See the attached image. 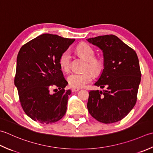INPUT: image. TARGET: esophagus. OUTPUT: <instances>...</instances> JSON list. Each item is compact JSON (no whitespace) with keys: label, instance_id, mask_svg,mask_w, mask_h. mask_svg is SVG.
<instances>
[{"label":"esophagus","instance_id":"34e87169","mask_svg":"<svg viewBox=\"0 0 153 153\" xmlns=\"http://www.w3.org/2000/svg\"><path fill=\"white\" fill-rule=\"evenodd\" d=\"M79 89H78V88H72V89H71V91H72V92L77 91H79Z\"/></svg>","mask_w":153,"mask_h":153}]
</instances>
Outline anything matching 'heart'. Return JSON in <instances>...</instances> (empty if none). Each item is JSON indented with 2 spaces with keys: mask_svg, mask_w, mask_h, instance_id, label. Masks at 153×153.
<instances>
[{
  "mask_svg": "<svg viewBox=\"0 0 153 153\" xmlns=\"http://www.w3.org/2000/svg\"><path fill=\"white\" fill-rule=\"evenodd\" d=\"M77 53L84 58L86 61L85 70L83 73H74L68 77V81L71 88H81L90 83L93 79L92 71L95 76H100L103 72L105 64L104 61L100 58L95 57V53L94 50L89 45L82 43L76 47ZM71 61V53L68 50L63 52L59 57L58 62L59 67L65 72L70 70ZM92 71L91 72L90 70Z\"/></svg>",
  "mask_w": 153,
  "mask_h": 153,
  "instance_id": "obj_1",
  "label": "heart"
}]
</instances>
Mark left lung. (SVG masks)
<instances>
[{"label":"left lung","mask_w":153,"mask_h":153,"mask_svg":"<svg viewBox=\"0 0 153 153\" xmlns=\"http://www.w3.org/2000/svg\"><path fill=\"white\" fill-rule=\"evenodd\" d=\"M103 50L104 70L95 85L103 91L91 90L88 111L103 123L121 121L129 113L137 100L141 78L138 56L115 35H103L87 39Z\"/></svg>","instance_id":"left-lung-1"}]
</instances>
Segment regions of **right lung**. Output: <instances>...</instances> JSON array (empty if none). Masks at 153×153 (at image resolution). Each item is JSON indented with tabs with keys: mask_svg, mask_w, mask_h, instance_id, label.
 I'll list each match as a JSON object with an SVG mask.
<instances>
[{
	"mask_svg": "<svg viewBox=\"0 0 153 153\" xmlns=\"http://www.w3.org/2000/svg\"><path fill=\"white\" fill-rule=\"evenodd\" d=\"M75 39L44 34L21 47L17 56L14 84L26 114L42 124L56 123L64 116L68 82L59 67V57ZM54 88V94L51 90Z\"/></svg>",
	"mask_w": 153,
	"mask_h": 153,
	"instance_id": "1",
	"label": "right lung"
}]
</instances>
